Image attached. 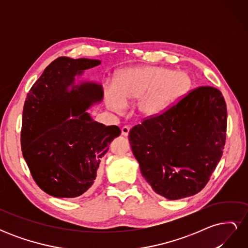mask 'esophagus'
<instances>
[{"mask_svg": "<svg viewBox=\"0 0 248 248\" xmlns=\"http://www.w3.org/2000/svg\"><path fill=\"white\" fill-rule=\"evenodd\" d=\"M129 131H130V127L129 126H123L122 129H121V133L123 137H127L129 134Z\"/></svg>", "mask_w": 248, "mask_h": 248, "instance_id": "1", "label": "esophagus"}]
</instances>
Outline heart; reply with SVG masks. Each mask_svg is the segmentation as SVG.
Masks as SVG:
<instances>
[{
	"mask_svg": "<svg viewBox=\"0 0 248 248\" xmlns=\"http://www.w3.org/2000/svg\"><path fill=\"white\" fill-rule=\"evenodd\" d=\"M192 80L188 73L159 66H137L120 70L115 84L104 88V98L114 111H122L128 102L137 100L142 116L163 115L189 93Z\"/></svg>",
	"mask_w": 248,
	"mask_h": 248,
	"instance_id": "b5f03b06",
	"label": "heart"
}]
</instances>
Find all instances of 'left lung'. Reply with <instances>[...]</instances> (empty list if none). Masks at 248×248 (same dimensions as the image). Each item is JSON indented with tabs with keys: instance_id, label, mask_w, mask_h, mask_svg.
Returning a JSON list of instances; mask_svg holds the SVG:
<instances>
[{
	"instance_id": "8db88e82",
	"label": "left lung",
	"mask_w": 248,
	"mask_h": 248,
	"mask_svg": "<svg viewBox=\"0 0 248 248\" xmlns=\"http://www.w3.org/2000/svg\"><path fill=\"white\" fill-rule=\"evenodd\" d=\"M227 118L219 90L199 87L163 115L132 127L133 155L156 193L179 200L204 188L222 156Z\"/></svg>"
}]
</instances>
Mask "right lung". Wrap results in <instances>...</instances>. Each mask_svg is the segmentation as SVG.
I'll return each instance as SVG.
<instances>
[{
	"label": "right lung",
	"mask_w": 248,
	"mask_h": 248,
	"mask_svg": "<svg viewBox=\"0 0 248 248\" xmlns=\"http://www.w3.org/2000/svg\"><path fill=\"white\" fill-rule=\"evenodd\" d=\"M100 63L60 57L27 95L21 151L34 181L49 196L73 199L91 191L102 157L121 133L118 126L96 122L87 112L102 100V86L76 85V77Z\"/></svg>",
	"instance_id": "1"
}]
</instances>
